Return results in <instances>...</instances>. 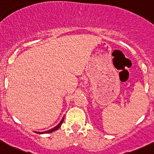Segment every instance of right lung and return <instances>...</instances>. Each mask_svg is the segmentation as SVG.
Masks as SVG:
<instances>
[{
    "label": "right lung",
    "instance_id": "1",
    "mask_svg": "<svg viewBox=\"0 0 154 154\" xmlns=\"http://www.w3.org/2000/svg\"><path fill=\"white\" fill-rule=\"evenodd\" d=\"M63 122H64V119H63L61 120V122H60L59 124H58V125H56V126H55V128H52V129L49 130V131H44V132H36V133H37V134H48V133H52V132H53V131H57V130H58V128H59L60 127H61V125H62Z\"/></svg>",
    "mask_w": 154,
    "mask_h": 154
}]
</instances>
